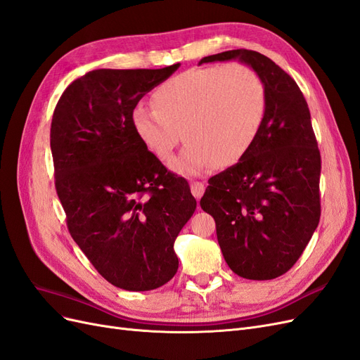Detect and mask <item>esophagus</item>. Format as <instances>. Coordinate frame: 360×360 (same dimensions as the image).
I'll return each mask as SVG.
<instances>
[{
  "instance_id": "34e87169",
  "label": "esophagus",
  "mask_w": 360,
  "mask_h": 360,
  "mask_svg": "<svg viewBox=\"0 0 360 360\" xmlns=\"http://www.w3.org/2000/svg\"><path fill=\"white\" fill-rule=\"evenodd\" d=\"M204 191H205V186L202 181H193L191 184V192L197 200H201V197L204 195Z\"/></svg>"
}]
</instances>
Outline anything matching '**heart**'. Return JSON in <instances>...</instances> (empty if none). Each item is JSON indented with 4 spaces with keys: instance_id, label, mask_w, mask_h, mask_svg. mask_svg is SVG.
<instances>
[{
    "instance_id": "b5f03b06",
    "label": "heart",
    "mask_w": 360,
    "mask_h": 360,
    "mask_svg": "<svg viewBox=\"0 0 360 360\" xmlns=\"http://www.w3.org/2000/svg\"><path fill=\"white\" fill-rule=\"evenodd\" d=\"M155 108L136 105L132 129L151 155L168 160L188 141L172 169L197 176L213 165L233 167L252 148L263 127L267 94L259 75L242 63L181 72L159 85Z\"/></svg>"
}]
</instances>
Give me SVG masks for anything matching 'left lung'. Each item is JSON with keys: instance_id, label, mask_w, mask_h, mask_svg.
Wrapping results in <instances>:
<instances>
[{"instance_id": "obj_1", "label": "left lung", "mask_w": 360, "mask_h": 360, "mask_svg": "<svg viewBox=\"0 0 360 360\" xmlns=\"http://www.w3.org/2000/svg\"><path fill=\"white\" fill-rule=\"evenodd\" d=\"M238 60L263 79L267 111L249 153L209 180L201 209L213 216L236 275L275 279L296 264L320 222L321 158L307 101L288 73L255 51L233 49L202 63Z\"/></svg>"}]
</instances>
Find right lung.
<instances>
[{"label": "right lung", "instance_id": "obj_1", "mask_svg": "<svg viewBox=\"0 0 360 360\" xmlns=\"http://www.w3.org/2000/svg\"><path fill=\"white\" fill-rule=\"evenodd\" d=\"M163 69H97L73 81L56 106L51 151L69 233L94 269L127 291L176 275L174 242L197 209L189 183L136 138L130 114L168 79Z\"/></svg>", "mask_w": 360, "mask_h": 360}]
</instances>
